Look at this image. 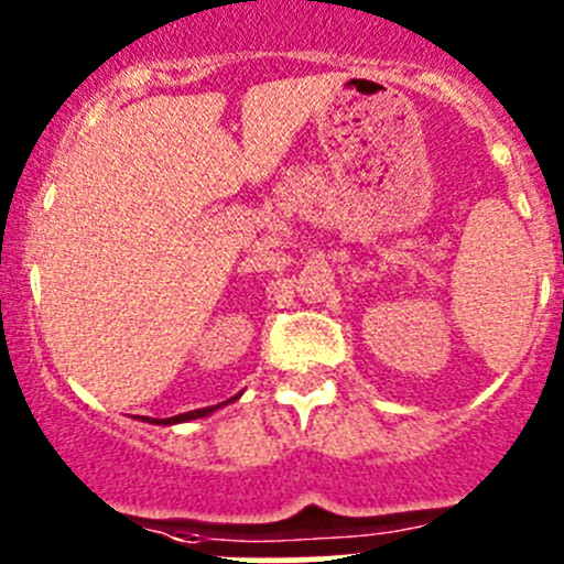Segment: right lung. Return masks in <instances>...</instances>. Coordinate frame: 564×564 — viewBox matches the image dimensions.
I'll list each match as a JSON object with an SVG mask.
<instances>
[{"label": "right lung", "mask_w": 564, "mask_h": 564, "mask_svg": "<svg viewBox=\"0 0 564 564\" xmlns=\"http://www.w3.org/2000/svg\"><path fill=\"white\" fill-rule=\"evenodd\" d=\"M240 395H235L231 401H237ZM229 403V401H226ZM218 406H224V403H218ZM218 406H204V409H193V412H185V414H176V417H166V420H155V417H147V423H155V425H174V423H187V420H196V417H207V414H213ZM144 420V417H141Z\"/></svg>", "instance_id": "1"}]
</instances>
